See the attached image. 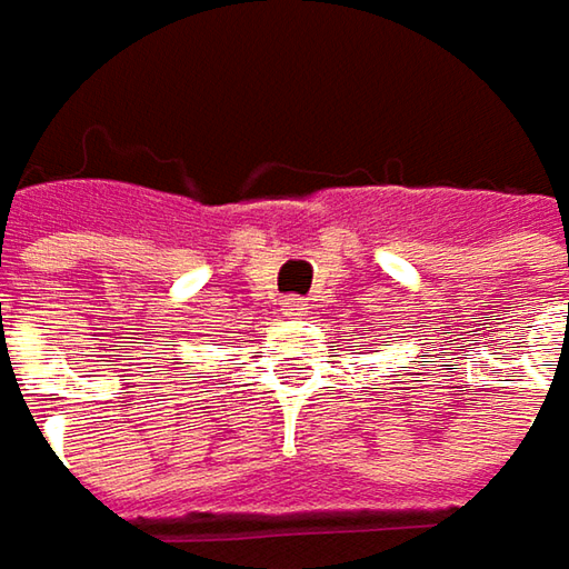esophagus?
Returning a JSON list of instances; mask_svg holds the SVG:
<instances>
[{"label":"esophagus","instance_id":"esophagus-1","mask_svg":"<svg viewBox=\"0 0 569 569\" xmlns=\"http://www.w3.org/2000/svg\"><path fill=\"white\" fill-rule=\"evenodd\" d=\"M281 310H284L288 317H307V313H310V307H307L305 298H284Z\"/></svg>","mask_w":569,"mask_h":569}]
</instances>
